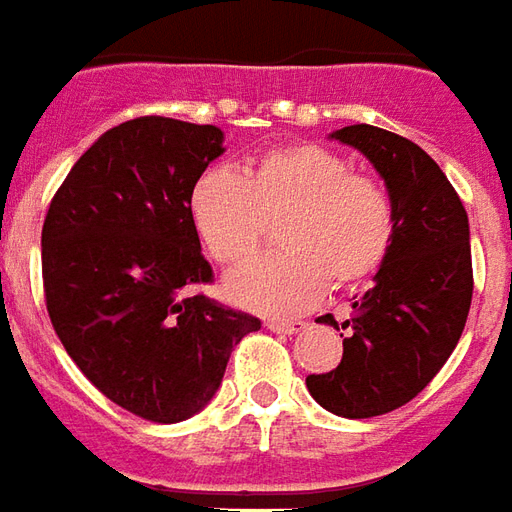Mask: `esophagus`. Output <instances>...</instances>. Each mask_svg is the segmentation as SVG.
<instances>
[{
	"label": "esophagus",
	"instance_id": "1",
	"mask_svg": "<svg viewBox=\"0 0 512 512\" xmlns=\"http://www.w3.org/2000/svg\"><path fill=\"white\" fill-rule=\"evenodd\" d=\"M266 327L271 332H280V335H296V332L305 330L302 321H277V318H268Z\"/></svg>",
	"mask_w": 512,
	"mask_h": 512
}]
</instances>
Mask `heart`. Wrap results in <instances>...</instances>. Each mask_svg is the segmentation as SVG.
<instances>
[{"instance_id":"1","label":"heart","mask_w":512,"mask_h":512,"mask_svg":"<svg viewBox=\"0 0 512 512\" xmlns=\"http://www.w3.org/2000/svg\"><path fill=\"white\" fill-rule=\"evenodd\" d=\"M191 219L210 255L235 266L257 252L280 219L285 249L227 277L235 305L288 316L332 288L371 280L393 244V205L380 182L316 144L271 149L241 174L210 169L191 191Z\"/></svg>"}]
</instances>
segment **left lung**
I'll use <instances>...</instances> for the list:
<instances>
[{
  "label": "left lung",
  "instance_id": "left-lung-1",
  "mask_svg": "<svg viewBox=\"0 0 512 512\" xmlns=\"http://www.w3.org/2000/svg\"><path fill=\"white\" fill-rule=\"evenodd\" d=\"M377 169L393 205V244L374 288L343 321V357L310 374L307 391L324 410L371 418L407 405L455 352L471 307L466 207L441 166L421 146L371 124L330 135ZM321 324H335L321 316Z\"/></svg>",
  "mask_w": 512,
  "mask_h": 512
}]
</instances>
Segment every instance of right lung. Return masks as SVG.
I'll return each mask as SVG.
<instances>
[{
	"mask_svg": "<svg viewBox=\"0 0 512 512\" xmlns=\"http://www.w3.org/2000/svg\"><path fill=\"white\" fill-rule=\"evenodd\" d=\"M224 155L213 124L144 116L74 163L41 232L46 310L80 371L135 416L177 424L216 396L260 318L202 293L213 280L191 191Z\"/></svg>",
	"mask_w": 512,
	"mask_h": 512,
	"instance_id": "1",
	"label": "right lung"
}]
</instances>
